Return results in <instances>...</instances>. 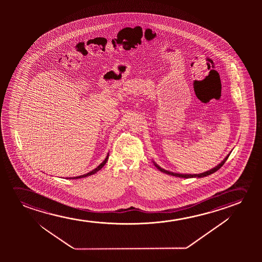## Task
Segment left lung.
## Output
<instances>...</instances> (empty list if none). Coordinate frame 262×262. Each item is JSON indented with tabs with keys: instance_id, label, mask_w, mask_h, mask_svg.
I'll return each mask as SVG.
<instances>
[{
	"instance_id": "1",
	"label": "left lung",
	"mask_w": 262,
	"mask_h": 262,
	"mask_svg": "<svg viewBox=\"0 0 262 262\" xmlns=\"http://www.w3.org/2000/svg\"><path fill=\"white\" fill-rule=\"evenodd\" d=\"M231 152H232V151H231ZM231 152L226 156V158L223 159V161L220 162L219 165L215 166L214 168L210 169V170L206 171V172H201V173H196V174H194V173L193 174H190V173H180V172H171V171H168V170L162 168L161 166H159L153 159H152V162H153L155 166H156L159 171H161L162 172H165V173L169 174V176H176V177H180V178H202V177H205V176H209V174L214 173V172H216L219 168H221V166H222V165L226 163V160H227V158L229 157V155L231 154Z\"/></svg>"
}]
</instances>
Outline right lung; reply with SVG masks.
<instances>
[{"mask_svg": "<svg viewBox=\"0 0 262 262\" xmlns=\"http://www.w3.org/2000/svg\"><path fill=\"white\" fill-rule=\"evenodd\" d=\"M108 157H109V153H107L106 157L104 158V161L102 162L100 165L97 166L96 168L93 169L92 171H90V172H88V173H85V174H83V176H76V177H69L67 179H80V178H84V177H86V176H92V174H95V173H97V172H98L99 170H101L102 167L106 164V162H107L108 160Z\"/></svg>", "mask_w": 262, "mask_h": 262, "instance_id": "1", "label": "right lung"}]
</instances>
